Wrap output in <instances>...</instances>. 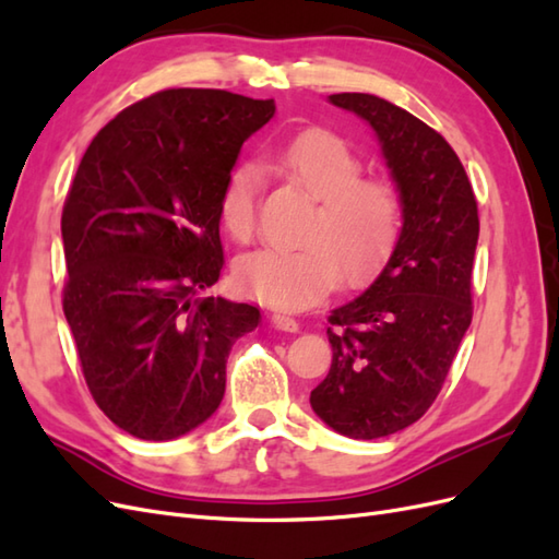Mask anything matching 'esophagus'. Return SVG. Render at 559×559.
Masks as SVG:
<instances>
[{"instance_id": "1", "label": "esophagus", "mask_w": 559, "mask_h": 559, "mask_svg": "<svg viewBox=\"0 0 559 559\" xmlns=\"http://www.w3.org/2000/svg\"><path fill=\"white\" fill-rule=\"evenodd\" d=\"M273 324L277 329H282V331H289V333H296L300 329L298 321L292 314H286V312H275L273 314Z\"/></svg>"}]
</instances>
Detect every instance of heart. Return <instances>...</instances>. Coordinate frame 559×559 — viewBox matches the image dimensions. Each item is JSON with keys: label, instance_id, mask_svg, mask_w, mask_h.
Returning a JSON list of instances; mask_svg holds the SVG:
<instances>
[{"label": "heart", "instance_id": "1", "mask_svg": "<svg viewBox=\"0 0 559 559\" xmlns=\"http://www.w3.org/2000/svg\"><path fill=\"white\" fill-rule=\"evenodd\" d=\"M270 165L298 183L317 207L298 249H259L235 263L245 296L280 310H302L324 298L335 280L368 277L392 251L401 228V193L382 177H364V160L333 132H306L280 148ZM259 175L240 165L228 175L218 214L233 240L257 230Z\"/></svg>", "mask_w": 559, "mask_h": 559}]
</instances>
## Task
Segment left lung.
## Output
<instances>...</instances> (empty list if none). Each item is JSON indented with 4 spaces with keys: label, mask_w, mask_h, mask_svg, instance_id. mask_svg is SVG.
<instances>
[{
    "label": "left lung",
    "mask_w": 559,
    "mask_h": 559,
    "mask_svg": "<svg viewBox=\"0 0 559 559\" xmlns=\"http://www.w3.org/2000/svg\"><path fill=\"white\" fill-rule=\"evenodd\" d=\"M329 99L376 130L403 205L382 273L329 317L331 370L310 394L333 431L373 441L417 421L448 378L473 317L478 202L452 146L417 116L368 93Z\"/></svg>",
    "instance_id": "1"
}]
</instances>
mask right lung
<instances>
[{"label": "right lung", "instance_id": "obj_1", "mask_svg": "<svg viewBox=\"0 0 559 559\" xmlns=\"http://www.w3.org/2000/svg\"><path fill=\"white\" fill-rule=\"evenodd\" d=\"M273 114V99L160 91L111 118L79 163L62 310L99 411L142 441L212 417L230 347L259 326V308L205 292L224 267L222 189Z\"/></svg>", "mask_w": 559, "mask_h": 559}]
</instances>
